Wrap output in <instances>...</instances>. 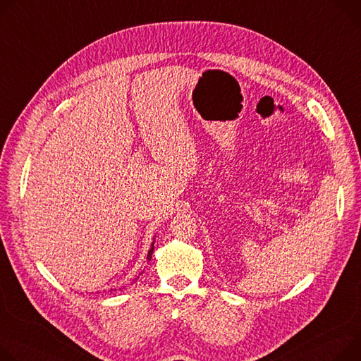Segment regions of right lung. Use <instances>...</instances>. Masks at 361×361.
Here are the masks:
<instances>
[{
    "label": "right lung",
    "mask_w": 361,
    "mask_h": 361,
    "mask_svg": "<svg viewBox=\"0 0 361 361\" xmlns=\"http://www.w3.org/2000/svg\"><path fill=\"white\" fill-rule=\"evenodd\" d=\"M154 239H155V238H154ZM152 253H154V242L151 243V247H149V250H148V255H147V259H148V260H151V257H152ZM135 281H137V279H135ZM135 281H134V282H135Z\"/></svg>",
    "instance_id": "add662e5"
}]
</instances>
